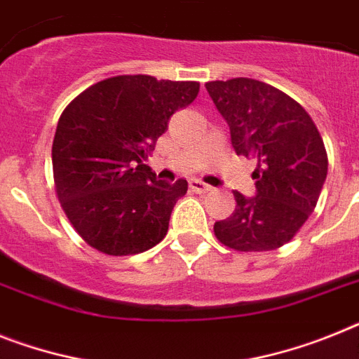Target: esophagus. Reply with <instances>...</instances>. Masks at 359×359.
<instances>
[{"label": "esophagus", "instance_id": "34e87169", "mask_svg": "<svg viewBox=\"0 0 359 359\" xmlns=\"http://www.w3.org/2000/svg\"><path fill=\"white\" fill-rule=\"evenodd\" d=\"M189 188H191V191H195V194H208V191H212V186H208L206 182H203V180H189Z\"/></svg>", "mask_w": 359, "mask_h": 359}]
</instances>
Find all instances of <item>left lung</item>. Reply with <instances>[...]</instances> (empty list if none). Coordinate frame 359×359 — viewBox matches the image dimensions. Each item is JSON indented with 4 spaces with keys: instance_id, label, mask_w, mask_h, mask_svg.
Segmentation results:
<instances>
[{
    "instance_id": "1",
    "label": "left lung",
    "mask_w": 359,
    "mask_h": 359,
    "mask_svg": "<svg viewBox=\"0 0 359 359\" xmlns=\"http://www.w3.org/2000/svg\"><path fill=\"white\" fill-rule=\"evenodd\" d=\"M230 126L237 155L255 156L257 195L236 191V210L215 222L222 245L236 252H270L294 239L319 201L328 158L314 120L294 98L254 78L208 82Z\"/></svg>"
}]
</instances>
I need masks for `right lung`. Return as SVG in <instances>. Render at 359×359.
<instances>
[{
  "label": "right lung",
  "instance_id": "right-lung-1",
  "mask_svg": "<svg viewBox=\"0 0 359 359\" xmlns=\"http://www.w3.org/2000/svg\"><path fill=\"white\" fill-rule=\"evenodd\" d=\"M198 82L122 74L93 83L63 109L53 140L54 189L72 228L111 257L142 254L168 233L186 180H156L144 162Z\"/></svg>",
  "mask_w": 359,
  "mask_h": 359
}]
</instances>
